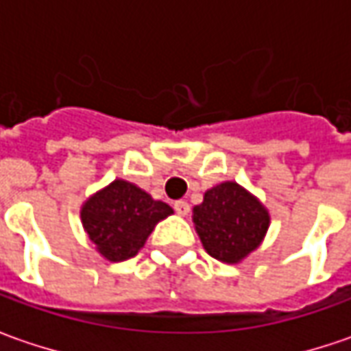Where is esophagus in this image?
I'll use <instances>...</instances> for the list:
<instances>
[{
	"label": "esophagus",
	"mask_w": 351,
	"mask_h": 351,
	"mask_svg": "<svg viewBox=\"0 0 351 351\" xmlns=\"http://www.w3.org/2000/svg\"><path fill=\"white\" fill-rule=\"evenodd\" d=\"M173 209H176V213H178L180 217H187V215H189V203H187V201H176V203H173Z\"/></svg>",
	"instance_id": "1"
}]
</instances>
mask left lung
Instances as JSON below:
<instances>
[{
  "instance_id": "obj_1",
  "label": "left lung",
  "mask_w": 351,
  "mask_h": 351,
  "mask_svg": "<svg viewBox=\"0 0 351 351\" xmlns=\"http://www.w3.org/2000/svg\"><path fill=\"white\" fill-rule=\"evenodd\" d=\"M271 223L269 210L236 182L210 187L193 207V224L203 248L215 260L240 263L262 246Z\"/></svg>"
}]
</instances>
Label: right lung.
<instances>
[{"instance_id":"add662e5","label":"right lung","mask_w":351,"mask_h":351,"mask_svg":"<svg viewBox=\"0 0 351 351\" xmlns=\"http://www.w3.org/2000/svg\"><path fill=\"white\" fill-rule=\"evenodd\" d=\"M173 215L168 203L152 199L138 185L115 180L89 195L80 209L82 226L99 256L125 262L146 244L156 224Z\"/></svg>"}]
</instances>
